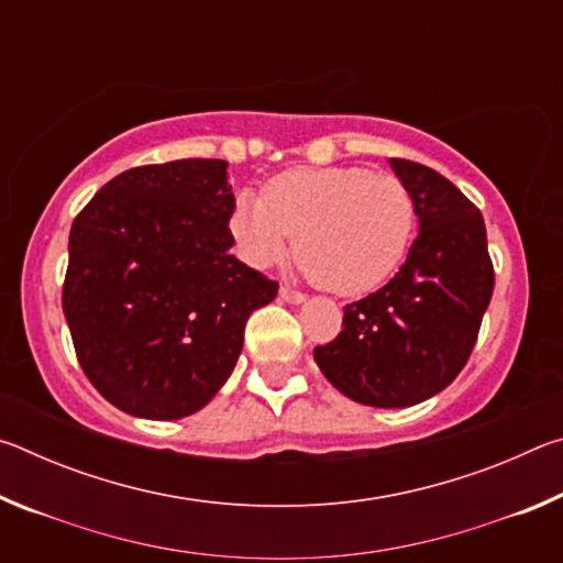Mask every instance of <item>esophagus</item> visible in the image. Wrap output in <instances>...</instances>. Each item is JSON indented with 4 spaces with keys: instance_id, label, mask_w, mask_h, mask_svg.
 <instances>
[{
    "instance_id": "1",
    "label": "esophagus",
    "mask_w": 563,
    "mask_h": 563,
    "mask_svg": "<svg viewBox=\"0 0 563 563\" xmlns=\"http://www.w3.org/2000/svg\"><path fill=\"white\" fill-rule=\"evenodd\" d=\"M280 298H283L285 302L298 305V302H302V300H305V292H300V290H292V288H288V285H283V288H280Z\"/></svg>"
}]
</instances>
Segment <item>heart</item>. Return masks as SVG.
Listing matches in <instances>:
<instances>
[{"instance_id": "1", "label": "heart", "mask_w": 563, "mask_h": 563, "mask_svg": "<svg viewBox=\"0 0 563 563\" xmlns=\"http://www.w3.org/2000/svg\"><path fill=\"white\" fill-rule=\"evenodd\" d=\"M417 208L402 178L357 166L292 168L263 198L245 190L231 211L238 253L253 268L280 261L295 238L305 275L338 295L375 290L402 265Z\"/></svg>"}]
</instances>
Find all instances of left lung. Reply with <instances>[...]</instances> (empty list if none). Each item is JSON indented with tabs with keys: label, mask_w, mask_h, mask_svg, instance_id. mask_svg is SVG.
I'll return each instance as SVG.
<instances>
[{
	"label": "left lung",
	"mask_w": 563,
	"mask_h": 563,
	"mask_svg": "<svg viewBox=\"0 0 563 563\" xmlns=\"http://www.w3.org/2000/svg\"><path fill=\"white\" fill-rule=\"evenodd\" d=\"M415 198L419 233L385 288L345 305L340 335L312 350L342 395L369 407H412L462 373L494 290L484 218L452 180L389 158Z\"/></svg>",
	"instance_id": "1"
}]
</instances>
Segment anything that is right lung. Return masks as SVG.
<instances>
[{
	"label": "right lung",
	"mask_w": 563,
	"mask_h": 563,
	"mask_svg": "<svg viewBox=\"0 0 563 563\" xmlns=\"http://www.w3.org/2000/svg\"><path fill=\"white\" fill-rule=\"evenodd\" d=\"M228 164L184 158L111 178L69 233L62 308L91 385L121 412L180 419L231 377L278 283L231 255Z\"/></svg>",
	"instance_id": "obj_1"
}]
</instances>
